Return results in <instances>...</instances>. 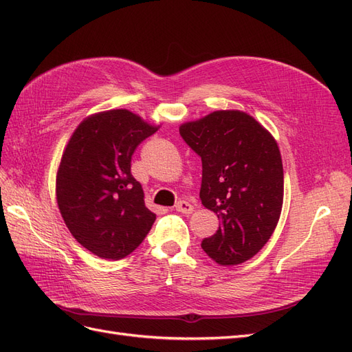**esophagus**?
Listing matches in <instances>:
<instances>
[{
  "instance_id": "1",
  "label": "esophagus",
  "mask_w": 352,
  "mask_h": 352,
  "mask_svg": "<svg viewBox=\"0 0 352 352\" xmlns=\"http://www.w3.org/2000/svg\"><path fill=\"white\" fill-rule=\"evenodd\" d=\"M175 208L177 212H182V214H192V211H194V207L190 206L188 201H177Z\"/></svg>"
}]
</instances>
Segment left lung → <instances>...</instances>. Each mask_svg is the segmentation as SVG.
Segmentation results:
<instances>
[{
	"mask_svg": "<svg viewBox=\"0 0 352 352\" xmlns=\"http://www.w3.org/2000/svg\"><path fill=\"white\" fill-rule=\"evenodd\" d=\"M180 136L202 162L199 198L219 229L201 247L221 265L254 257L272 236L283 204L279 146L242 111H214L180 126Z\"/></svg>",
	"mask_w": 352,
	"mask_h": 352,
	"instance_id": "8db88e82",
	"label": "left lung"
}]
</instances>
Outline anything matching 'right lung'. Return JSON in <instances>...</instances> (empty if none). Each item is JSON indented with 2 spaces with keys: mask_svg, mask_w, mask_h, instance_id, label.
Returning a JSON list of instances; mask_svg holds the SVG:
<instances>
[{
  "mask_svg": "<svg viewBox=\"0 0 352 352\" xmlns=\"http://www.w3.org/2000/svg\"><path fill=\"white\" fill-rule=\"evenodd\" d=\"M155 131L127 110L104 111L83 120L63 153L60 212L74 239L101 258H124L155 221L131 173L136 146Z\"/></svg>",
  "mask_w": 352,
  "mask_h": 352,
  "instance_id": "right-lung-1",
  "label": "right lung"
}]
</instances>
